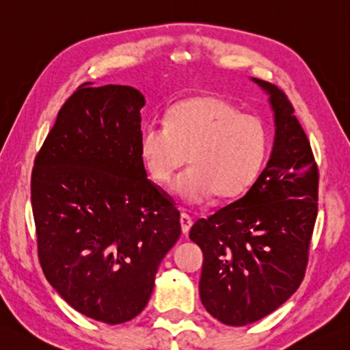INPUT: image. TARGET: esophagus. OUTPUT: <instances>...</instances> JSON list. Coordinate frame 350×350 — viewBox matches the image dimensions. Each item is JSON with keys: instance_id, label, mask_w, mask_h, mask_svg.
Instances as JSON below:
<instances>
[{"instance_id": "34e87169", "label": "esophagus", "mask_w": 350, "mask_h": 350, "mask_svg": "<svg viewBox=\"0 0 350 350\" xmlns=\"http://www.w3.org/2000/svg\"><path fill=\"white\" fill-rule=\"evenodd\" d=\"M180 226H182L183 234L188 235L191 226H193V220H191V217L188 214H185V212H182L180 214Z\"/></svg>"}]
</instances>
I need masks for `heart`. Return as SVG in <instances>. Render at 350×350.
I'll list each match as a JSON object with an SVG mask.
<instances>
[{
    "label": "heart",
    "instance_id": "1",
    "mask_svg": "<svg viewBox=\"0 0 350 350\" xmlns=\"http://www.w3.org/2000/svg\"><path fill=\"white\" fill-rule=\"evenodd\" d=\"M269 146L265 122L218 95L182 100L170 109L167 124L147 122L141 132V153L156 182H171L189 162L176 189L191 204L212 194L243 196L261 173Z\"/></svg>",
    "mask_w": 350,
    "mask_h": 350
}]
</instances>
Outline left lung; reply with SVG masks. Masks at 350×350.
Listing matches in <instances>:
<instances>
[{
    "label": "left lung",
    "mask_w": 350,
    "mask_h": 350,
    "mask_svg": "<svg viewBox=\"0 0 350 350\" xmlns=\"http://www.w3.org/2000/svg\"><path fill=\"white\" fill-rule=\"evenodd\" d=\"M253 80L275 111L270 161L241 198L189 230L204 256L202 304L229 326L269 316L299 288L319 209V167L291 101L269 81Z\"/></svg>",
    "instance_id": "obj_1"
}]
</instances>
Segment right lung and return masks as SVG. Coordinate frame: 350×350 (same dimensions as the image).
<instances>
[{
    "instance_id": "right-lung-1",
    "label": "right lung",
    "mask_w": 350,
    "mask_h": 350,
    "mask_svg": "<svg viewBox=\"0 0 350 350\" xmlns=\"http://www.w3.org/2000/svg\"><path fill=\"white\" fill-rule=\"evenodd\" d=\"M144 95L132 86L80 85L34 157L31 209L42 271L74 310L109 325L146 308L180 212L147 179Z\"/></svg>"
}]
</instances>
